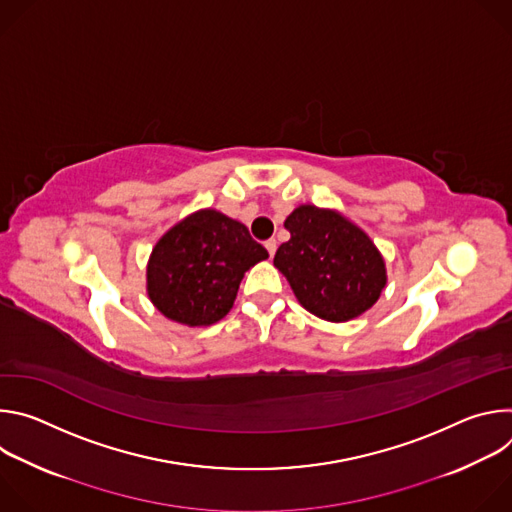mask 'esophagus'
<instances>
[{"label":"esophagus","mask_w":512,"mask_h":512,"mask_svg":"<svg viewBox=\"0 0 512 512\" xmlns=\"http://www.w3.org/2000/svg\"><path fill=\"white\" fill-rule=\"evenodd\" d=\"M265 249H267L269 257H273V255H275V251H277V241H275V239H269V241H265Z\"/></svg>","instance_id":"esophagus-1"}]
</instances>
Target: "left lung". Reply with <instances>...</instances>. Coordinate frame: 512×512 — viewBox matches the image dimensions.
<instances>
[{
  "label": "left lung",
  "mask_w": 512,
  "mask_h": 512,
  "mask_svg": "<svg viewBox=\"0 0 512 512\" xmlns=\"http://www.w3.org/2000/svg\"><path fill=\"white\" fill-rule=\"evenodd\" d=\"M289 241L273 265L298 302L326 322H348L371 310L387 285V267L373 239L336 208L300 204L285 218Z\"/></svg>",
  "instance_id": "left-lung-1"
}]
</instances>
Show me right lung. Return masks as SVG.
Returning a JSON list of instances; mask_svg holds the SVG:
<instances>
[{
    "instance_id": "right-lung-1",
    "label": "right lung",
    "mask_w": 512,
    "mask_h": 512,
    "mask_svg": "<svg viewBox=\"0 0 512 512\" xmlns=\"http://www.w3.org/2000/svg\"><path fill=\"white\" fill-rule=\"evenodd\" d=\"M267 257L243 223L200 208L160 237L145 267V289L168 320L210 326L231 312L241 279Z\"/></svg>"
}]
</instances>
